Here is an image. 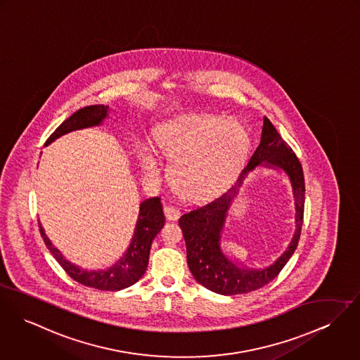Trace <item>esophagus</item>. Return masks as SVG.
I'll list each match as a JSON object with an SVG mask.
<instances>
[{
	"label": "esophagus",
	"instance_id": "34e87169",
	"mask_svg": "<svg viewBox=\"0 0 360 360\" xmlns=\"http://www.w3.org/2000/svg\"><path fill=\"white\" fill-rule=\"evenodd\" d=\"M164 212H165V217L168 221H176L181 217V210L174 205H165Z\"/></svg>",
	"mask_w": 360,
	"mask_h": 360
}]
</instances>
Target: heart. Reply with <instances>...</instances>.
Listing matches in <instances>:
<instances>
[{
  "label": "heart",
  "instance_id": "1",
  "mask_svg": "<svg viewBox=\"0 0 360 360\" xmlns=\"http://www.w3.org/2000/svg\"><path fill=\"white\" fill-rule=\"evenodd\" d=\"M153 142L171 160L169 186L189 201H207L229 189L251 148L244 125L218 116L165 121L155 128ZM136 155L146 174L158 171L159 160L150 148L142 145Z\"/></svg>",
  "mask_w": 360,
  "mask_h": 360
}]
</instances>
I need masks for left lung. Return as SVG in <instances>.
Here are the masks:
<instances>
[{"label":"left lung","instance_id":"left-lung-1","mask_svg":"<svg viewBox=\"0 0 360 360\" xmlns=\"http://www.w3.org/2000/svg\"><path fill=\"white\" fill-rule=\"evenodd\" d=\"M257 165L279 167L288 174L296 205V231L290 244L279 257L258 266H245L223 252L220 238L229 207L248 172ZM304 202L305 182L301 162L281 139L274 124L264 117L261 142L241 171L238 182L218 199L200 205L179 218V226L186 243L188 265L193 278L205 288L222 295L245 294L272 281L297 248L304 219Z\"/></svg>","mask_w":360,"mask_h":360}]
</instances>
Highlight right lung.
<instances>
[{
	"mask_svg": "<svg viewBox=\"0 0 360 360\" xmlns=\"http://www.w3.org/2000/svg\"><path fill=\"white\" fill-rule=\"evenodd\" d=\"M109 115V106L92 105L82 108L73 113L68 120L63 121L46 139L45 145H49L56 138L94 125H101ZM165 222L160 198H152L141 202L139 215L134 232V238L129 243L125 254L110 268L105 271H86L69 262L62 252L46 238L44 228L40 224V233L46 248L66 271L72 279L79 281L86 287H92L103 291H119L135 284L143 276L149 262L150 247L158 233L160 232Z\"/></svg>",
	"mask_w": 360,
	"mask_h": 360,
	"instance_id": "1",
	"label": "right lung"
}]
</instances>
